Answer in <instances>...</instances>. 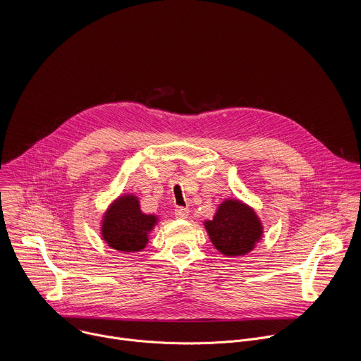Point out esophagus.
Returning <instances> with one entry per match:
<instances>
[{
	"mask_svg": "<svg viewBox=\"0 0 361 361\" xmlns=\"http://www.w3.org/2000/svg\"><path fill=\"white\" fill-rule=\"evenodd\" d=\"M188 216H190V210L187 209V207H177L176 209V217L177 219H188Z\"/></svg>",
	"mask_w": 361,
	"mask_h": 361,
	"instance_id": "obj_1",
	"label": "esophagus"
}]
</instances>
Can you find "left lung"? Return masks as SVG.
<instances>
[{"label":"left lung","mask_w":361,"mask_h":361,"mask_svg":"<svg viewBox=\"0 0 361 361\" xmlns=\"http://www.w3.org/2000/svg\"><path fill=\"white\" fill-rule=\"evenodd\" d=\"M214 247L227 257L250 252L263 234L262 221L252 209L238 200H226L213 217L204 223Z\"/></svg>","instance_id":"8db88e82"}]
</instances>
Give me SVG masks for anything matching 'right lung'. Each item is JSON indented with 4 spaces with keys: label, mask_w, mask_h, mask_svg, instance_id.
Segmentation results:
<instances>
[{
    "label": "right lung",
    "mask_w": 361,
    "mask_h": 361,
    "mask_svg": "<svg viewBox=\"0 0 361 361\" xmlns=\"http://www.w3.org/2000/svg\"><path fill=\"white\" fill-rule=\"evenodd\" d=\"M157 217L144 214L135 195H121L104 214L101 235L111 248L134 252L148 243V233L156 226Z\"/></svg>",
    "instance_id": "add662e5"
}]
</instances>
